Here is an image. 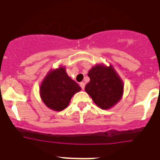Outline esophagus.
Wrapping results in <instances>:
<instances>
[{
	"label": "esophagus",
	"mask_w": 160,
	"mask_h": 160,
	"mask_svg": "<svg viewBox=\"0 0 160 160\" xmlns=\"http://www.w3.org/2000/svg\"><path fill=\"white\" fill-rule=\"evenodd\" d=\"M85 82H80V86L81 88H82V89H84V88H85Z\"/></svg>",
	"instance_id": "1"
}]
</instances>
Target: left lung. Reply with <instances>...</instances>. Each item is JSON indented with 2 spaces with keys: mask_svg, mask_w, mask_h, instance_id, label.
I'll return each mask as SVG.
<instances>
[{
  "mask_svg": "<svg viewBox=\"0 0 160 160\" xmlns=\"http://www.w3.org/2000/svg\"><path fill=\"white\" fill-rule=\"evenodd\" d=\"M88 76L90 82L85 85V92L98 107L109 109L121 99L123 82L112 66L96 65L88 72Z\"/></svg>",
  "mask_w": 160,
  "mask_h": 160,
  "instance_id": "8db88e82",
  "label": "left lung"
}]
</instances>
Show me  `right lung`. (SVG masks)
<instances>
[{"label": "right lung", "instance_id": "add662e5", "mask_svg": "<svg viewBox=\"0 0 160 160\" xmlns=\"http://www.w3.org/2000/svg\"><path fill=\"white\" fill-rule=\"evenodd\" d=\"M81 87L73 81L63 68L51 71L40 86V96L50 109L61 111L68 106L74 94Z\"/></svg>", "mask_w": 160, "mask_h": 160}]
</instances>
